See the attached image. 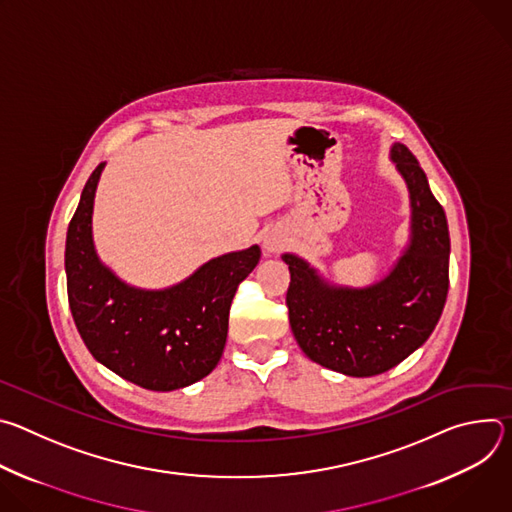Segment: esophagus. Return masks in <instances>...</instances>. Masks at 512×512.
I'll return each instance as SVG.
<instances>
[{
    "instance_id": "esophagus-1",
    "label": "esophagus",
    "mask_w": 512,
    "mask_h": 512,
    "mask_svg": "<svg viewBox=\"0 0 512 512\" xmlns=\"http://www.w3.org/2000/svg\"><path fill=\"white\" fill-rule=\"evenodd\" d=\"M263 247H265V251H267L269 255L279 253V251L285 247V237H283L281 233H277V231H271V233L265 235Z\"/></svg>"
}]
</instances>
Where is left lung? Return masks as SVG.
Instances as JSON below:
<instances>
[{
    "label": "left lung",
    "instance_id": "1",
    "mask_svg": "<svg viewBox=\"0 0 512 512\" xmlns=\"http://www.w3.org/2000/svg\"><path fill=\"white\" fill-rule=\"evenodd\" d=\"M391 162L409 192V239L389 271L362 287L328 281L296 253H283L285 304L304 354L348 377H375L405 360L433 332L448 296L450 233L442 204L403 143Z\"/></svg>",
    "mask_w": 512,
    "mask_h": 512
}]
</instances>
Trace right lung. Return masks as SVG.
<instances>
[{
	"label": "right lung",
	"instance_id": "1",
	"mask_svg": "<svg viewBox=\"0 0 512 512\" xmlns=\"http://www.w3.org/2000/svg\"><path fill=\"white\" fill-rule=\"evenodd\" d=\"M103 170L105 162L87 180L66 233L72 318L95 360L121 379L150 391L184 389L221 360L237 285L257 267L261 249L218 255L170 287H135L95 247L93 208Z\"/></svg>",
	"mask_w": 512,
	"mask_h": 512
}]
</instances>
